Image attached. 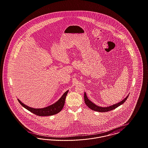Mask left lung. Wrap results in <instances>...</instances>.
<instances>
[{
    "instance_id": "obj_1",
    "label": "left lung",
    "mask_w": 148,
    "mask_h": 148,
    "mask_svg": "<svg viewBox=\"0 0 148 148\" xmlns=\"http://www.w3.org/2000/svg\"><path fill=\"white\" fill-rule=\"evenodd\" d=\"M128 97H129V95H127L125 98L123 99L122 101H121L119 103H118L116 104H114L113 106H108V107H101V106H96L95 104L92 103L91 101H90L88 99L85 92L84 93V97L85 103L90 109H91L92 110H94V111H96V112H106L112 110L113 109L118 107L119 106L123 104L127 100Z\"/></svg>"
}]
</instances>
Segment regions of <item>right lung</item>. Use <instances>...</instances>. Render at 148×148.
Wrapping results in <instances>:
<instances>
[{
  "label": "right lung",
  "instance_id": "right-lung-1",
  "mask_svg": "<svg viewBox=\"0 0 148 148\" xmlns=\"http://www.w3.org/2000/svg\"><path fill=\"white\" fill-rule=\"evenodd\" d=\"M68 92V90L65 92L64 94L62 95V97L58 101H56V103L53 104L51 106H49L46 108H42V109H34V108L29 107L28 106L25 105L24 104H23V103H21L18 99V100L24 108H25V109L28 110L29 111H30V112L36 115L43 116H50V115H53L57 113H59L62 110L64 106L65 100Z\"/></svg>",
  "mask_w": 148,
  "mask_h": 148
}]
</instances>
